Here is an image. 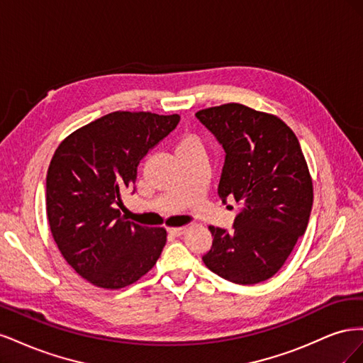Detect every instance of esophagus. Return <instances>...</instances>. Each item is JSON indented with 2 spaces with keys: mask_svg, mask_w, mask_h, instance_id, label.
<instances>
[{
  "mask_svg": "<svg viewBox=\"0 0 363 363\" xmlns=\"http://www.w3.org/2000/svg\"><path fill=\"white\" fill-rule=\"evenodd\" d=\"M168 232L174 236H182L186 232V227H172L168 230Z\"/></svg>",
  "mask_w": 363,
  "mask_h": 363,
  "instance_id": "1",
  "label": "esophagus"
}]
</instances>
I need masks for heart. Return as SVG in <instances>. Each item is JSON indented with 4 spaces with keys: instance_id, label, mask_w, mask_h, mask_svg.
<instances>
[{
    "instance_id": "obj_1",
    "label": "heart",
    "mask_w": 363,
    "mask_h": 363,
    "mask_svg": "<svg viewBox=\"0 0 363 363\" xmlns=\"http://www.w3.org/2000/svg\"><path fill=\"white\" fill-rule=\"evenodd\" d=\"M183 150H203L200 139L192 136V135L183 136V138L179 140L177 150H175V151H183Z\"/></svg>"
}]
</instances>
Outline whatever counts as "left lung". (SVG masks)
I'll return each instance as SVG.
<instances>
[{
    "label": "left lung",
    "mask_w": 363,
    "mask_h": 363,
    "mask_svg": "<svg viewBox=\"0 0 363 363\" xmlns=\"http://www.w3.org/2000/svg\"><path fill=\"white\" fill-rule=\"evenodd\" d=\"M195 116L225 151L218 195L240 204L233 230L211 225L204 265L228 281L271 279L304 235L313 184L294 131L277 116L244 104L203 108Z\"/></svg>",
    "instance_id": "obj_1"
}]
</instances>
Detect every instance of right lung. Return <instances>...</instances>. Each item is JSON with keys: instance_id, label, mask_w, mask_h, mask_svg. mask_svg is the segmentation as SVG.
Segmentation results:
<instances>
[{"instance_id": "1", "label": "right lung", "mask_w": 363, "mask_h": 363, "mask_svg": "<svg viewBox=\"0 0 363 363\" xmlns=\"http://www.w3.org/2000/svg\"><path fill=\"white\" fill-rule=\"evenodd\" d=\"M179 115L112 112L62 140L47 174L51 235L69 265L103 289H121L156 265L163 227L121 216V191L133 188L147 152L177 127Z\"/></svg>"}]
</instances>
